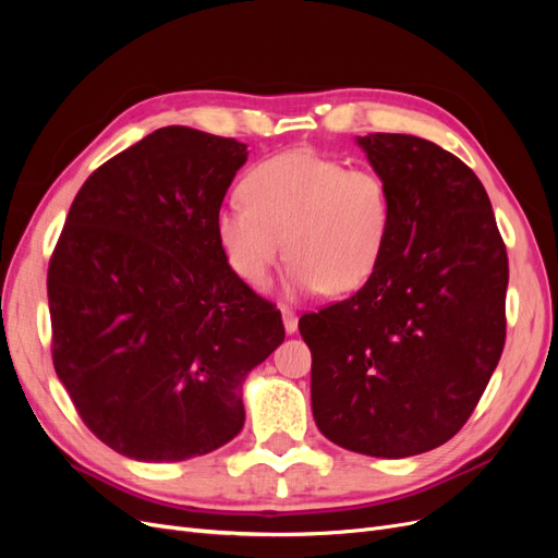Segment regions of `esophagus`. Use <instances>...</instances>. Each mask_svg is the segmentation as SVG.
Segmentation results:
<instances>
[{
    "label": "esophagus",
    "instance_id": "esophagus-1",
    "mask_svg": "<svg viewBox=\"0 0 558 558\" xmlns=\"http://www.w3.org/2000/svg\"><path fill=\"white\" fill-rule=\"evenodd\" d=\"M281 318H283L286 332H295L298 330V314L291 307H281Z\"/></svg>",
    "mask_w": 558,
    "mask_h": 558
}]
</instances>
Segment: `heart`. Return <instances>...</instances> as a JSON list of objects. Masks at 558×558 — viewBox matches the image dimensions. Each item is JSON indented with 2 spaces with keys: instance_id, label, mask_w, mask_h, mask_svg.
Listing matches in <instances>:
<instances>
[{
  "instance_id": "b5f03b06",
  "label": "heart",
  "mask_w": 558,
  "mask_h": 558,
  "mask_svg": "<svg viewBox=\"0 0 558 558\" xmlns=\"http://www.w3.org/2000/svg\"><path fill=\"white\" fill-rule=\"evenodd\" d=\"M242 202L216 214V240L230 269L253 289L286 256L291 293L356 291L375 275L391 238L393 195L369 167H344L312 150L256 162L240 183Z\"/></svg>"
}]
</instances>
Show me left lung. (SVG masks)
I'll list each match as a JSON object with an SVG mask.
<instances>
[{
  "instance_id": "obj_1",
  "label": "left lung",
  "mask_w": 558,
  "mask_h": 558,
  "mask_svg": "<svg viewBox=\"0 0 558 558\" xmlns=\"http://www.w3.org/2000/svg\"><path fill=\"white\" fill-rule=\"evenodd\" d=\"M393 195L384 258L359 293L302 314L318 430L349 451L404 459L475 412L505 347L508 251L470 167L412 134L359 137Z\"/></svg>"
}]
</instances>
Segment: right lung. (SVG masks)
Returning a JSON list of instances; mask_svg holds the SVG:
<instances>
[{"mask_svg":"<svg viewBox=\"0 0 558 558\" xmlns=\"http://www.w3.org/2000/svg\"><path fill=\"white\" fill-rule=\"evenodd\" d=\"M246 144L160 128L88 177L48 263L53 365L78 416L134 461H185L244 426L242 384L281 312L232 272L216 214Z\"/></svg>","mask_w":558,"mask_h":558,"instance_id":"1","label":"right lung"}]
</instances>
